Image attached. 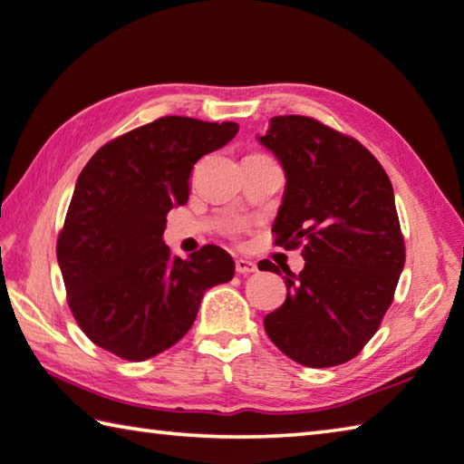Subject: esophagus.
I'll return each mask as SVG.
<instances>
[{
    "label": "esophagus",
    "instance_id": "34e87169",
    "mask_svg": "<svg viewBox=\"0 0 464 464\" xmlns=\"http://www.w3.org/2000/svg\"><path fill=\"white\" fill-rule=\"evenodd\" d=\"M235 269H237V274L247 276V274H256L257 266L249 259H237V261H235Z\"/></svg>",
    "mask_w": 464,
    "mask_h": 464
}]
</instances>
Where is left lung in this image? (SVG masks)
Instances as JSON below:
<instances>
[{
	"label": "left lung",
	"instance_id": "left-lung-1",
	"mask_svg": "<svg viewBox=\"0 0 464 464\" xmlns=\"http://www.w3.org/2000/svg\"><path fill=\"white\" fill-rule=\"evenodd\" d=\"M282 164L276 246H302L304 269H284V304L264 318L284 355L306 367L347 363L375 334L406 261L393 187L355 138L304 115L269 120L257 138ZM264 272L282 274L272 261Z\"/></svg>",
	"mask_w": 464,
	"mask_h": 464
}]
</instances>
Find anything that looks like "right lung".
Returning <instances> with one entry per match:
<instances>
[{"label":"right lung","mask_w":464,"mask_h":464,"mask_svg":"<svg viewBox=\"0 0 464 464\" xmlns=\"http://www.w3.org/2000/svg\"><path fill=\"white\" fill-rule=\"evenodd\" d=\"M239 125L168 115L97 150L79 174L56 257L66 298L89 339L128 361H146L188 333L205 292L229 282L233 257L205 246L187 259L162 235L168 210L188 200L200 158Z\"/></svg>","instance_id":"right-lung-1"}]
</instances>
